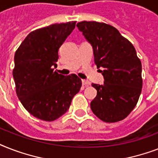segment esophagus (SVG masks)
Instances as JSON below:
<instances>
[{
  "label": "esophagus",
  "instance_id": "esophagus-1",
  "mask_svg": "<svg viewBox=\"0 0 158 158\" xmlns=\"http://www.w3.org/2000/svg\"><path fill=\"white\" fill-rule=\"evenodd\" d=\"M82 84L84 86H89V85H90V82L88 81V80H85V79H82Z\"/></svg>",
  "mask_w": 158,
  "mask_h": 158
}]
</instances>
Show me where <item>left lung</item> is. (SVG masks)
Segmentation results:
<instances>
[{"label": "left lung", "mask_w": 158, "mask_h": 158, "mask_svg": "<svg viewBox=\"0 0 158 158\" xmlns=\"http://www.w3.org/2000/svg\"><path fill=\"white\" fill-rule=\"evenodd\" d=\"M77 27L93 46L94 62L104 77V84H93L96 98L90 106L104 122L124 120L137 104L142 91V64L135 47L113 26L82 21Z\"/></svg>", "instance_id": "8db88e82"}]
</instances>
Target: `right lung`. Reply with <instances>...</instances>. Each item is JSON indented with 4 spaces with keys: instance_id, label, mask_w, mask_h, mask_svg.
Returning a JSON list of instances; mask_svg holds the SVG:
<instances>
[{
    "instance_id": "1",
    "label": "right lung",
    "mask_w": 158,
    "mask_h": 158,
    "mask_svg": "<svg viewBox=\"0 0 158 158\" xmlns=\"http://www.w3.org/2000/svg\"><path fill=\"white\" fill-rule=\"evenodd\" d=\"M75 23H54L32 31L15 54L16 94L23 107L42 120L53 121L64 115L82 86L76 74L64 76L53 69L60 47Z\"/></svg>"
}]
</instances>
